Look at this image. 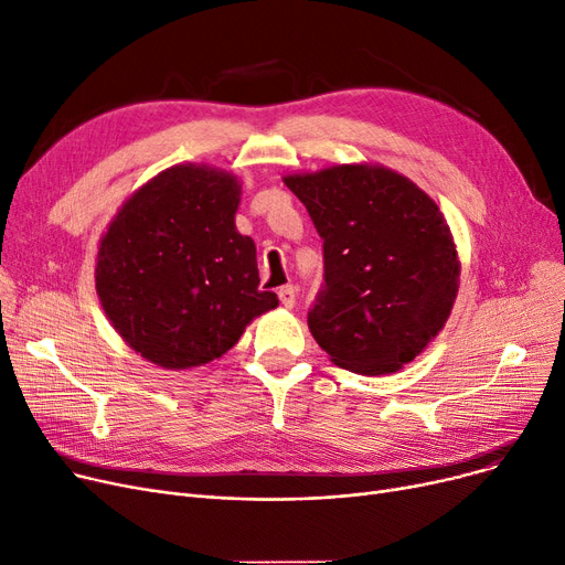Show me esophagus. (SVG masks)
I'll return each instance as SVG.
<instances>
[{
	"instance_id": "1",
	"label": "esophagus",
	"mask_w": 565,
	"mask_h": 565,
	"mask_svg": "<svg viewBox=\"0 0 565 565\" xmlns=\"http://www.w3.org/2000/svg\"><path fill=\"white\" fill-rule=\"evenodd\" d=\"M278 297H280V303L285 308H295V303H297V289L291 287V285H285V287H280Z\"/></svg>"
}]
</instances>
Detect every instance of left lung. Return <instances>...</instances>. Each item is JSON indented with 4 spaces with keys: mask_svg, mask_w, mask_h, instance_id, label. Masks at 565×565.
<instances>
[{
    "mask_svg": "<svg viewBox=\"0 0 565 565\" xmlns=\"http://www.w3.org/2000/svg\"><path fill=\"white\" fill-rule=\"evenodd\" d=\"M322 238L324 282L308 327L335 366L394 373L445 327L457 247L436 201L385 167L287 175Z\"/></svg>",
    "mask_w": 565,
    "mask_h": 565,
    "instance_id": "1",
    "label": "left lung"
}]
</instances>
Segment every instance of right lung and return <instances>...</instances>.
Returning a JSON list of instances; mask_svg holds the SVG:
<instances>
[{"label": "right lung", "mask_w": 565, "mask_h": 565, "mask_svg": "<svg viewBox=\"0 0 565 565\" xmlns=\"http://www.w3.org/2000/svg\"><path fill=\"white\" fill-rule=\"evenodd\" d=\"M241 185L180 164L120 209L99 243L97 295L125 341L162 369L209 364L276 308L259 289L257 250L236 232Z\"/></svg>", "instance_id": "1"}]
</instances>
